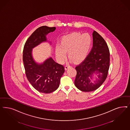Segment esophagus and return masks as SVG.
Instances as JSON below:
<instances>
[{"label":"esophagus","mask_w":130,"mask_h":130,"mask_svg":"<svg viewBox=\"0 0 130 130\" xmlns=\"http://www.w3.org/2000/svg\"><path fill=\"white\" fill-rule=\"evenodd\" d=\"M70 67V66H69V65L67 64V65L65 66V70H67L69 67Z\"/></svg>","instance_id":"34e87169"}]
</instances>
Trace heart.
<instances>
[{"label": "heart", "mask_w": 130, "mask_h": 130, "mask_svg": "<svg viewBox=\"0 0 130 130\" xmlns=\"http://www.w3.org/2000/svg\"><path fill=\"white\" fill-rule=\"evenodd\" d=\"M92 45V38L88 34L75 32L66 35L61 39L60 45L55 48L57 58L63 62L68 51V56L75 62H79L86 58Z\"/></svg>", "instance_id": "1"}]
</instances>
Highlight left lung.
I'll return each instance as SVG.
<instances>
[{
    "instance_id": "8db88e82",
    "label": "left lung",
    "mask_w": 130,
    "mask_h": 130,
    "mask_svg": "<svg viewBox=\"0 0 130 130\" xmlns=\"http://www.w3.org/2000/svg\"><path fill=\"white\" fill-rule=\"evenodd\" d=\"M93 47L84 61L75 67V87L84 92H90L101 87L106 79L109 67V51L104 39L96 31L93 32ZM98 77L92 82V76Z\"/></svg>"
}]
</instances>
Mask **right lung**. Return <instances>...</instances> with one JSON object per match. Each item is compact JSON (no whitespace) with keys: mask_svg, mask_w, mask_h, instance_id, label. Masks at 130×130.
Returning a JSON list of instances; mask_svg holds the SVG:
<instances>
[{"mask_svg":"<svg viewBox=\"0 0 130 130\" xmlns=\"http://www.w3.org/2000/svg\"><path fill=\"white\" fill-rule=\"evenodd\" d=\"M55 29V27L46 26L38 28L28 39L23 51V61L27 78L34 88L43 93H50L58 88L64 68L51 57L42 63H36L32 57V50L42 42H48L46 35Z\"/></svg>","mask_w":130,"mask_h":130,"instance_id":"1","label":"right lung"}]
</instances>
